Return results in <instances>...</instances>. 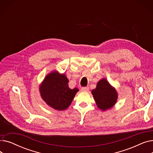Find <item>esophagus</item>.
Masks as SVG:
<instances>
[{
	"label": "esophagus",
	"instance_id": "obj_1",
	"mask_svg": "<svg viewBox=\"0 0 153 153\" xmlns=\"http://www.w3.org/2000/svg\"><path fill=\"white\" fill-rule=\"evenodd\" d=\"M81 90L84 92H88L89 91V87H82Z\"/></svg>",
	"mask_w": 153,
	"mask_h": 153
}]
</instances>
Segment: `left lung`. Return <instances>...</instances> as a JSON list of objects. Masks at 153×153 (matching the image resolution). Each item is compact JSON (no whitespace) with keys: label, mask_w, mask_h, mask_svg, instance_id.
Segmentation results:
<instances>
[{"label":"left lung","mask_w":153,"mask_h":153,"mask_svg":"<svg viewBox=\"0 0 153 153\" xmlns=\"http://www.w3.org/2000/svg\"><path fill=\"white\" fill-rule=\"evenodd\" d=\"M92 94L97 107L102 111H106L113 107L118 99V93L105 78L100 79L97 84Z\"/></svg>","instance_id":"8db88e82"}]
</instances>
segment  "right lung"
I'll return each mask as SVG.
<instances>
[{
	"instance_id": "1",
	"label": "right lung",
	"mask_w": 153,
	"mask_h": 153,
	"mask_svg": "<svg viewBox=\"0 0 153 153\" xmlns=\"http://www.w3.org/2000/svg\"><path fill=\"white\" fill-rule=\"evenodd\" d=\"M66 75L57 71H53L46 76L39 90L42 99L48 106L60 111L69 107L79 89L76 87L70 89Z\"/></svg>"
}]
</instances>
